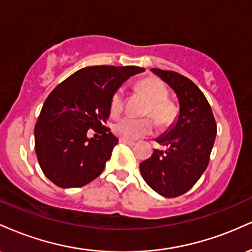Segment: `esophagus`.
Returning <instances> with one entry per match:
<instances>
[{
	"instance_id": "esophagus-1",
	"label": "esophagus",
	"mask_w": 252,
	"mask_h": 252,
	"mask_svg": "<svg viewBox=\"0 0 252 252\" xmlns=\"http://www.w3.org/2000/svg\"><path fill=\"white\" fill-rule=\"evenodd\" d=\"M120 142H121V143H124V144H128V146H135L134 141L126 140V138H120Z\"/></svg>"
}]
</instances>
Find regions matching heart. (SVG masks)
Wrapping results in <instances>:
<instances>
[{
    "label": "heart",
    "mask_w": 252,
    "mask_h": 252,
    "mask_svg": "<svg viewBox=\"0 0 252 252\" xmlns=\"http://www.w3.org/2000/svg\"><path fill=\"white\" fill-rule=\"evenodd\" d=\"M137 90L147 97L150 102V106L147 110L146 114L152 116L160 126H168L174 121L176 111L172 103L167 102L168 98V89L164 85L162 80L158 78H146L142 82L138 83ZM124 104V90L118 89L112 94L110 100V112L114 116L121 114ZM154 128L152 120L143 118V120H136L131 117L120 118L114 124L115 134L120 136L121 138L134 141L137 138L150 134Z\"/></svg>",
    "instance_id": "obj_1"
}]
</instances>
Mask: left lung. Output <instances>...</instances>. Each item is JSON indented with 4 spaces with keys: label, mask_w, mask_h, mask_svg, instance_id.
Wrapping results in <instances>:
<instances>
[{
    "label": "left lung",
    "mask_w": 252,
    "mask_h": 252,
    "mask_svg": "<svg viewBox=\"0 0 252 252\" xmlns=\"http://www.w3.org/2000/svg\"><path fill=\"white\" fill-rule=\"evenodd\" d=\"M179 100L178 118L156 142L166 147L154 149L140 172L150 189L166 198H175L194 186L207 168L217 126L206 97L189 78L173 71L152 68Z\"/></svg>",
    "instance_id": "8db88e82"
}]
</instances>
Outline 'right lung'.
Here are the masks:
<instances>
[{
    "mask_svg": "<svg viewBox=\"0 0 252 252\" xmlns=\"http://www.w3.org/2000/svg\"><path fill=\"white\" fill-rule=\"evenodd\" d=\"M137 66H89L60 83L43 103L34 128L35 153L43 174L62 189L82 187L103 172L118 138L104 126L112 94ZM102 128L98 140L89 128Z\"/></svg>",
    "mask_w": 252,
    "mask_h": 252,
    "instance_id": "add662e5",
    "label": "right lung"
}]
</instances>
